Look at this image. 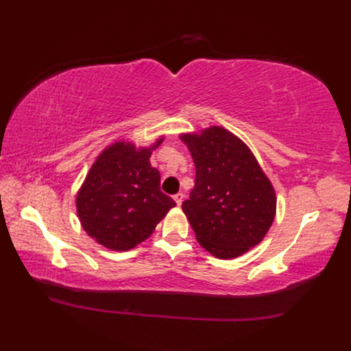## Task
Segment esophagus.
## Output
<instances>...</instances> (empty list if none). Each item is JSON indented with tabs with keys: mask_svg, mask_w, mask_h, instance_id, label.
Returning <instances> with one entry per match:
<instances>
[{
	"mask_svg": "<svg viewBox=\"0 0 351 351\" xmlns=\"http://www.w3.org/2000/svg\"><path fill=\"white\" fill-rule=\"evenodd\" d=\"M174 200H176L177 206H180V205L183 204V200H184V195H183V193H177V195H174Z\"/></svg>",
	"mask_w": 351,
	"mask_h": 351,
	"instance_id": "esophagus-1",
	"label": "esophagus"
}]
</instances>
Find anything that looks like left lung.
<instances>
[{"label":"left lung","mask_w":351,"mask_h":351,"mask_svg":"<svg viewBox=\"0 0 351 351\" xmlns=\"http://www.w3.org/2000/svg\"><path fill=\"white\" fill-rule=\"evenodd\" d=\"M193 156L195 187L183 210L200 246L232 259L256 246L275 218L277 197L249 147L222 127L182 134Z\"/></svg>","instance_id":"1"}]
</instances>
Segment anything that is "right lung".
I'll return each mask as SVG.
<instances>
[{
  "mask_svg": "<svg viewBox=\"0 0 351 351\" xmlns=\"http://www.w3.org/2000/svg\"><path fill=\"white\" fill-rule=\"evenodd\" d=\"M152 147L117 142L92 165L76 197L82 227L102 246L125 252L149 237L176 202L161 192Z\"/></svg>",
  "mask_w": 351,
  "mask_h": 351,
  "instance_id": "obj_1",
  "label": "right lung"
}]
</instances>
